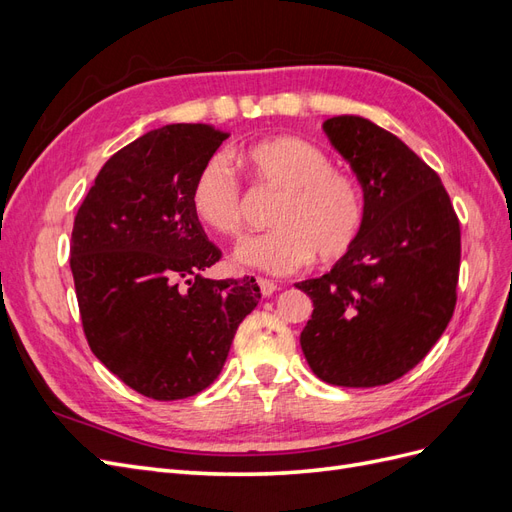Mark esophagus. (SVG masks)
Instances as JSON below:
<instances>
[{
    "label": "esophagus",
    "mask_w": 512,
    "mask_h": 512,
    "mask_svg": "<svg viewBox=\"0 0 512 512\" xmlns=\"http://www.w3.org/2000/svg\"><path fill=\"white\" fill-rule=\"evenodd\" d=\"M258 288L262 292V297H271V294L277 290V284H273L271 280H265V277H258Z\"/></svg>",
    "instance_id": "1"
}]
</instances>
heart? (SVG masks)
<instances>
[{
  "instance_id": "b5f03b06",
  "label": "heart",
  "mask_w": 512,
  "mask_h": 512,
  "mask_svg": "<svg viewBox=\"0 0 512 512\" xmlns=\"http://www.w3.org/2000/svg\"><path fill=\"white\" fill-rule=\"evenodd\" d=\"M239 158L258 185L280 190L269 215L273 228L235 247L239 265L284 275L314 254L331 262L350 252L363 226V194L350 173L331 166L327 151L301 136L277 134L245 145ZM190 209L215 235L235 237L241 230V185L224 156L198 168Z\"/></svg>"
}]
</instances>
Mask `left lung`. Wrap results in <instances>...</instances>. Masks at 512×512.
Masks as SVG:
<instances>
[{
	"label": "left lung",
	"mask_w": 512,
	"mask_h": 512,
	"mask_svg": "<svg viewBox=\"0 0 512 512\" xmlns=\"http://www.w3.org/2000/svg\"><path fill=\"white\" fill-rule=\"evenodd\" d=\"M363 188V226L350 252L316 280L301 348L335 386L389 384L425 359L457 303L461 230L433 168L369 119L322 123Z\"/></svg>",
	"instance_id": "left-lung-1"
}]
</instances>
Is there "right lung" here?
<instances>
[{
    "mask_svg": "<svg viewBox=\"0 0 512 512\" xmlns=\"http://www.w3.org/2000/svg\"><path fill=\"white\" fill-rule=\"evenodd\" d=\"M228 134L170 123L108 160L74 218L70 269L87 344L130 389L192 397L220 376L254 277L207 280L222 258L190 209L192 181Z\"/></svg>",
    "mask_w": 512,
    "mask_h": 512,
    "instance_id": "right-lung-1",
    "label": "right lung"
}]
</instances>
